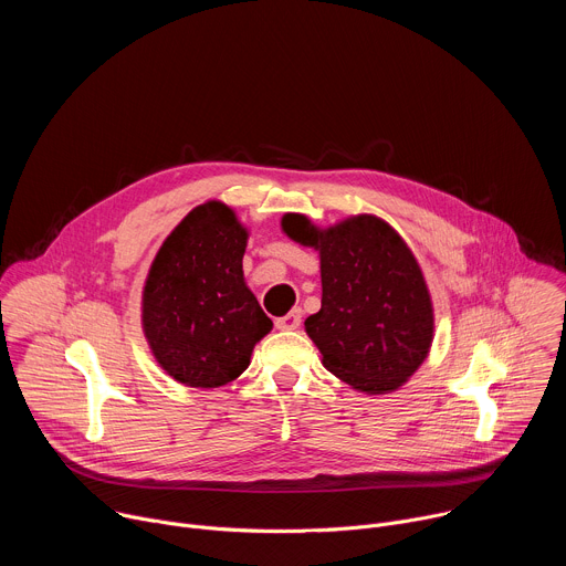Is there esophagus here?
I'll return each instance as SVG.
<instances>
[{
  "mask_svg": "<svg viewBox=\"0 0 566 566\" xmlns=\"http://www.w3.org/2000/svg\"><path fill=\"white\" fill-rule=\"evenodd\" d=\"M300 322H302V311H300V308H293L291 313H286V315H282V317L275 319V327L282 329V332H293V329L300 327Z\"/></svg>",
  "mask_w": 566,
  "mask_h": 566,
  "instance_id": "esophagus-1",
  "label": "esophagus"
}]
</instances>
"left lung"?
<instances>
[{
    "label": "left lung",
    "mask_w": 566,
    "mask_h": 566,
    "mask_svg": "<svg viewBox=\"0 0 566 566\" xmlns=\"http://www.w3.org/2000/svg\"><path fill=\"white\" fill-rule=\"evenodd\" d=\"M282 228L319 251L322 306L304 327L322 365L367 394L400 387L426 360L434 332L430 293L406 241L371 214L327 230L284 214Z\"/></svg>",
    "instance_id": "left-lung-1"
}]
</instances>
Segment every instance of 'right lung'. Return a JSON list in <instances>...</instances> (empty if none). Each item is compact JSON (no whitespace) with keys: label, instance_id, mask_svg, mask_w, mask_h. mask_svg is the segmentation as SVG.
<instances>
[{"label":"right lung","instance_id":"1","mask_svg":"<svg viewBox=\"0 0 566 566\" xmlns=\"http://www.w3.org/2000/svg\"><path fill=\"white\" fill-rule=\"evenodd\" d=\"M247 239L228 206L208 201L188 212L151 262L143 329L158 365L184 385L234 380L273 329L241 271Z\"/></svg>","mask_w":566,"mask_h":566}]
</instances>
